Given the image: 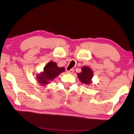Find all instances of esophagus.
<instances>
[{
    "label": "esophagus",
    "instance_id": "esophagus-1",
    "mask_svg": "<svg viewBox=\"0 0 134 134\" xmlns=\"http://www.w3.org/2000/svg\"><path fill=\"white\" fill-rule=\"evenodd\" d=\"M73 72H74V69H71V70H69V71H68V73L69 74H73Z\"/></svg>",
    "mask_w": 134,
    "mask_h": 134
}]
</instances>
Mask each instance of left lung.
Returning <instances> with one entry per match:
<instances>
[{"label":"left lung","mask_w":134,"mask_h":134,"mask_svg":"<svg viewBox=\"0 0 134 134\" xmlns=\"http://www.w3.org/2000/svg\"><path fill=\"white\" fill-rule=\"evenodd\" d=\"M93 76V72L90 67L84 66L81 68V72L78 74V78L82 83L86 85H90L92 83V79Z\"/></svg>","instance_id":"left-lung-1"}]
</instances>
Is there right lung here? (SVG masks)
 <instances>
[{"instance_id":"obj_1","label":"right lung","mask_w":134,"mask_h":134,"mask_svg":"<svg viewBox=\"0 0 134 134\" xmlns=\"http://www.w3.org/2000/svg\"><path fill=\"white\" fill-rule=\"evenodd\" d=\"M65 71L64 67L57 66L54 62L50 61L45 66L43 71L36 75V81L43 86H47L51 83L59 74Z\"/></svg>"}]
</instances>
